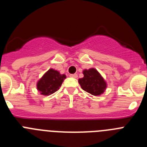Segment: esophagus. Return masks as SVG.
I'll list each match as a JSON object with an SVG mask.
<instances>
[{
    "label": "esophagus",
    "mask_w": 147,
    "mask_h": 147,
    "mask_svg": "<svg viewBox=\"0 0 147 147\" xmlns=\"http://www.w3.org/2000/svg\"><path fill=\"white\" fill-rule=\"evenodd\" d=\"M70 76L72 78H75V79H76V78H77V74H71L70 75Z\"/></svg>",
    "instance_id": "obj_1"
}]
</instances>
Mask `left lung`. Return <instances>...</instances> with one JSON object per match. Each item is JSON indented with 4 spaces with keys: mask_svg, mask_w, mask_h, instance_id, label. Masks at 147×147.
<instances>
[{
    "mask_svg": "<svg viewBox=\"0 0 147 147\" xmlns=\"http://www.w3.org/2000/svg\"><path fill=\"white\" fill-rule=\"evenodd\" d=\"M82 73L84 76L78 80L82 89L93 96H100L105 91L107 82L96 68L85 69Z\"/></svg>",
    "mask_w": 147,
    "mask_h": 147,
    "instance_id": "8db88e82",
    "label": "left lung"
}]
</instances>
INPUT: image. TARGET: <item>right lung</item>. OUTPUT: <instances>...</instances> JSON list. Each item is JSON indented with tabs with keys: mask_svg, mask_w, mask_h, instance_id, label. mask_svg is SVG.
I'll list each match as a JSON object with an SVG mask.
<instances>
[{
	"mask_svg": "<svg viewBox=\"0 0 147 147\" xmlns=\"http://www.w3.org/2000/svg\"><path fill=\"white\" fill-rule=\"evenodd\" d=\"M65 79V74H61L57 70L50 68L37 81V90L42 96L53 94L59 89Z\"/></svg>",
	"mask_w": 147,
	"mask_h": 147,
	"instance_id": "right-lung-1",
	"label": "right lung"
}]
</instances>
